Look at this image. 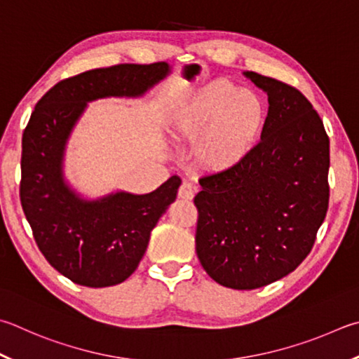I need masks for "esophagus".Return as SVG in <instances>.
Here are the masks:
<instances>
[{
    "label": "esophagus",
    "instance_id": "obj_1",
    "mask_svg": "<svg viewBox=\"0 0 359 359\" xmlns=\"http://www.w3.org/2000/svg\"><path fill=\"white\" fill-rule=\"evenodd\" d=\"M177 194L182 199H193L194 194H196V188H194L190 182H182Z\"/></svg>",
    "mask_w": 359,
    "mask_h": 359
}]
</instances>
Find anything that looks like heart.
<instances>
[{
    "instance_id": "obj_1",
    "label": "heart",
    "mask_w": 359,
    "mask_h": 359,
    "mask_svg": "<svg viewBox=\"0 0 359 359\" xmlns=\"http://www.w3.org/2000/svg\"><path fill=\"white\" fill-rule=\"evenodd\" d=\"M265 105L250 89L219 80L182 103L174 119L180 138L196 141V160L210 172H224L242 163L265 126Z\"/></svg>"
}]
</instances>
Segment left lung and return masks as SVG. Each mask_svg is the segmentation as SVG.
I'll list each match as a JSON object with an SVG mask.
<instances>
[{
  "label": "left lung",
  "instance_id": "1",
  "mask_svg": "<svg viewBox=\"0 0 359 359\" xmlns=\"http://www.w3.org/2000/svg\"><path fill=\"white\" fill-rule=\"evenodd\" d=\"M269 114L242 163L199 179L196 252L213 281L251 290L284 278L314 246L330 202V138L311 102L275 78L245 72Z\"/></svg>",
  "mask_w": 359,
  "mask_h": 359
}]
</instances>
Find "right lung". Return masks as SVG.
<instances>
[{"mask_svg":"<svg viewBox=\"0 0 359 359\" xmlns=\"http://www.w3.org/2000/svg\"><path fill=\"white\" fill-rule=\"evenodd\" d=\"M166 62L119 64L66 78L45 94L22 138L20 201L39 250L75 284L108 287L132 275L151 232L180 179L169 177L147 194L126 191L86 201L64 182L62 157L72 128L88 102L140 97L168 75Z\"/></svg>","mask_w":359,"mask_h":359,"instance_id":"right-lung-1","label":"right lung"}]
</instances>
